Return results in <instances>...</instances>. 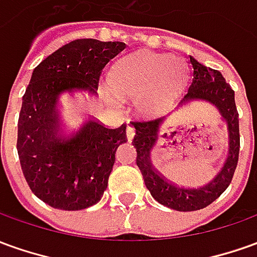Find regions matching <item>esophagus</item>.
Segmentation results:
<instances>
[{"label": "esophagus", "instance_id": "obj_1", "mask_svg": "<svg viewBox=\"0 0 257 257\" xmlns=\"http://www.w3.org/2000/svg\"><path fill=\"white\" fill-rule=\"evenodd\" d=\"M134 136H135V126L131 122H128V125H126V138H128V141L129 142L132 141V139H134Z\"/></svg>", "mask_w": 257, "mask_h": 257}]
</instances>
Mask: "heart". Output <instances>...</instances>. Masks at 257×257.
Listing matches in <instances>:
<instances>
[{
    "label": "heart",
    "instance_id": "heart-1",
    "mask_svg": "<svg viewBox=\"0 0 257 257\" xmlns=\"http://www.w3.org/2000/svg\"><path fill=\"white\" fill-rule=\"evenodd\" d=\"M182 61L164 54L142 51L119 62L111 76V86L119 96L135 97L136 110L143 114L161 112L172 103L184 82ZM111 103L118 95L108 94Z\"/></svg>",
    "mask_w": 257,
    "mask_h": 257
}]
</instances>
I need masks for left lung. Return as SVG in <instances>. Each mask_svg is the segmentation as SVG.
Returning <instances> with one entry per match:
<instances>
[{
	"mask_svg": "<svg viewBox=\"0 0 257 257\" xmlns=\"http://www.w3.org/2000/svg\"><path fill=\"white\" fill-rule=\"evenodd\" d=\"M192 80L188 91L184 94L181 103L193 98H202L213 103L221 112L228 126L229 153L228 159L218 172L216 178L209 184L199 188H188L174 184L164 175H161L152 164L150 152L157 141V132L164 116L141 118L135 119V136L132 145L136 147V166L139 167L145 185L152 196L167 207L178 211H193L203 209L211 204L222 192L228 188L232 181L239 159V119L235 105V96L232 87L225 82L220 71L211 69L199 64L191 57Z\"/></svg>",
	"mask_w": 257,
	"mask_h": 257,
	"instance_id": "left-lung-1",
	"label": "left lung"
}]
</instances>
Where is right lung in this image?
<instances>
[{
  "mask_svg": "<svg viewBox=\"0 0 257 257\" xmlns=\"http://www.w3.org/2000/svg\"><path fill=\"white\" fill-rule=\"evenodd\" d=\"M126 48L122 41L78 39L36 66L22 97L16 149L30 191L54 209L82 210L96 204L108 185L116 147L126 123L107 128L89 116L76 128L61 126L62 93H97L104 68Z\"/></svg>",
  "mask_w": 257,
  "mask_h": 257,
  "instance_id": "1",
  "label": "right lung"
}]
</instances>
